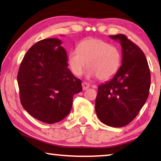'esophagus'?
Here are the masks:
<instances>
[{"label":"esophagus","instance_id":"obj_1","mask_svg":"<svg viewBox=\"0 0 161 161\" xmlns=\"http://www.w3.org/2000/svg\"><path fill=\"white\" fill-rule=\"evenodd\" d=\"M81 85H82V88L84 90H87V89H88L89 87H90V84L87 83V82H82V84H81Z\"/></svg>","mask_w":161,"mask_h":161}]
</instances>
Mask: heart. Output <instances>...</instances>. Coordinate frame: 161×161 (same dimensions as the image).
<instances>
[{"mask_svg": "<svg viewBox=\"0 0 161 161\" xmlns=\"http://www.w3.org/2000/svg\"><path fill=\"white\" fill-rule=\"evenodd\" d=\"M89 68L87 75L97 76L101 81L114 77L121 66V54L118 47L103 40L88 38L79 43L76 50L69 55L68 63L72 73L80 76Z\"/></svg>", "mask_w": 161, "mask_h": 161, "instance_id": "obj_1", "label": "heart"}]
</instances>
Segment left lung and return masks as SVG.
<instances>
[{"label":"left lung","instance_id":"obj_1","mask_svg":"<svg viewBox=\"0 0 161 161\" xmlns=\"http://www.w3.org/2000/svg\"><path fill=\"white\" fill-rule=\"evenodd\" d=\"M121 42L122 64L109 81L98 87L95 111L103 123L122 127L132 121L147 100L150 71L145 55L126 35L110 36Z\"/></svg>","mask_w":161,"mask_h":161}]
</instances>
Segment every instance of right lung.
Here are the masks:
<instances>
[{"mask_svg": "<svg viewBox=\"0 0 161 161\" xmlns=\"http://www.w3.org/2000/svg\"><path fill=\"white\" fill-rule=\"evenodd\" d=\"M61 41L40 40L26 53L17 81L20 101L31 116L47 124L64 119L71 111L73 97L82 90L81 81L68 69Z\"/></svg>", "mask_w": 161, "mask_h": 161, "instance_id": "add662e5", "label": "right lung"}]
</instances>
